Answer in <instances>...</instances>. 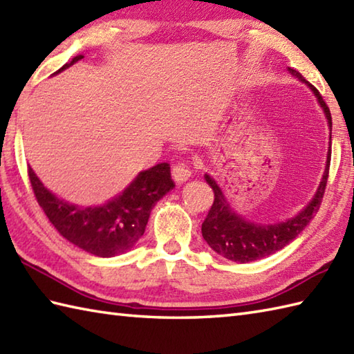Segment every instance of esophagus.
Returning a JSON list of instances; mask_svg holds the SVG:
<instances>
[{"instance_id":"1","label":"esophagus","mask_w":354,"mask_h":354,"mask_svg":"<svg viewBox=\"0 0 354 354\" xmlns=\"http://www.w3.org/2000/svg\"><path fill=\"white\" fill-rule=\"evenodd\" d=\"M171 175H173V179H175L176 184H184V183H187L190 179L192 170L189 169V165L176 164V165H173Z\"/></svg>"}]
</instances>
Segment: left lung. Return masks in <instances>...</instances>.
<instances>
[{
	"label": "left lung",
	"mask_w": 354,
	"mask_h": 354,
	"mask_svg": "<svg viewBox=\"0 0 354 354\" xmlns=\"http://www.w3.org/2000/svg\"><path fill=\"white\" fill-rule=\"evenodd\" d=\"M288 71L290 76L298 79L299 82H303V84L310 89L327 118L330 141L326 158V169L324 173H322L318 189L315 192L309 204H306L299 209V213L289 217V219L274 223L252 222L248 221L242 214H239L236 209L231 207L219 184L216 183V179L213 176H209L208 173H205V181L214 192V202L212 209H209L205 217L204 223H202V237L205 239V242L214 252L222 255V257L227 260L236 263H248L268 257V255L283 250L284 246H288L290 242H293V240L298 237V234H301L303 230L309 225L315 213L318 212L322 201V194H324L326 190L330 167V155H332V115H330L327 104L322 100L318 89L310 85L298 71L289 68V66Z\"/></svg>",
	"instance_id": "obj_1"
}]
</instances>
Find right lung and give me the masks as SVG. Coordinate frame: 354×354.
Instances as JSON below:
<instances>
[{
	"instance_id": "add662e5",
	"label": "right lung",
	"mask_w": 354,
	"mask_h": 354,
	"mask_svg": "<svg viewBox=\"0 0 354 354\" xmlns=\"http://www.w3.org/2000/svg\"><path fill=\"white\" fill-rule=\"evenodd\" d=\"M84 59L74 56L53 76ZM35 196L59 234L80 250L109 259L131 251L146 231L150 212L161 198L175 189L170 165L160 162L140 171L114 198L100 205H77L48 190L28 165Z\"/></svg>"
}]
</instances>
